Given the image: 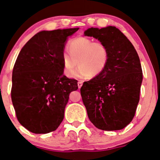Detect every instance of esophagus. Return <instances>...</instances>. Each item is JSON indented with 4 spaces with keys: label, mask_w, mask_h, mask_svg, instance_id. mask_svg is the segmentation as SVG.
<instances>
[{
    "label": "esophagus",
    "mask_w": 160,
    "mask_h": 160,
    "mask_svg": "<svg viewBox=\"0 0 160 160\" xmlns=\"http://www.w3.org/2000/svg\"><path fill=\"white\" fill-rule=\"evenodd\" d=\"M78 88H81V86H82V81H79L78 82Z\"/></svg>",
    "instance_id": "esophagus-1"
}]
</instances>
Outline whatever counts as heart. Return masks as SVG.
Listing matches in <instances>:
<instances>
[{
    "label": "heart",
    "mask_w": 160,
    "mask_h": 160,
    "mask_svg": "<svg viewBox=\"0 0 160 160\" xmlns=\"http://www.w3.org/2000/svg\"><path fill=\"white\" fill-rule=\"evenodd\" d=\"M67 47L68 53L63 52L62 60L63 72L68 78L75 76L77 66V77L90 79L99 77L107 67L109 50L104 42L80 36L71 39Z\"/></svg>",
    "instance_id": "heart-1"
}]
</instances>
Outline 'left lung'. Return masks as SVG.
I'll return each instance as SVG.
<instances>
[{"label":"left lung","mask_w":160,"mask_h":160,"mask_svg":"<svg viewBox=\"0 0 160 160\" xmlns=\"http://www.w3.org/2000/svg\"><path fill=\"white\" fill-rule=\"evenodd\" d=\"M108 46L109 60L99 77L84 82L80 94L90 122L103 130H119L133 118L142 82L135 48L115 27L91 28L84 32Z\"/></svg>","instance_id":"8db88e82"}]
</instances>
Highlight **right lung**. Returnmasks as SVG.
I'll use <instances>...</instances> for the list:
<instances>
[{
    "mask_svg": "<svg viewBox=\"0 0 160 160\" xmlns=\"http://www.w3.org/2000/svg\"><path fill=\"white\" fill-rule=\"evenodd\" d=\"M79 30L38 32L25 44L12 70L11 98L19 123L33 133L57 130L78 80L63 74L62 54L68 36Z\"/></svg>",
    "mask_w": 160,
    "mask_h": 160,
    "instance_id": "obj_1",
    "label": "right lung"
}]
</instances>
